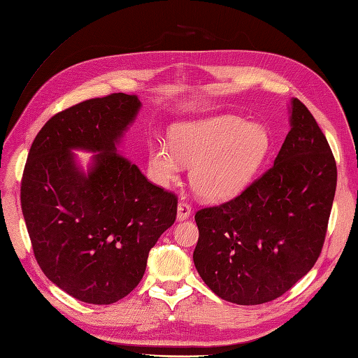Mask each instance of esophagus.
Listing matches in <instances>:
<instances>
[{
  "label": "esophagus",
  "instance_id": "34e87169",
  "mask_svg": "<svg viewBox=\"0 0 358 358\" xmlns=\"http://www.w3.org/2000/svg\"><path fill=\"white\" fill-rule=\"evenodd\" d=\"M191 216V206L187 201H179L178 204V221L188 220Z\"/></svg>",
  "mask_w": 358,
  "mask_h": 358
}]
</instances>
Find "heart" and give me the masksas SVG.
Segmentation results:
<instances>
[{
  "instance_id": "b5f03b06",
  "label": "heart",
  "mask_w": 358,
  "mask_h": 358,
  "mask_svg": "<svg viewBox=\"0 0 358 358\" xmlns=\"http://www.w3.org/2000/svg\"><path fill=\"white\" fill-rule=\"evenodd\" d=\"M270 136L259 124L220 115L173 128L171 146L154 142L149 164L159 182L176 179L183 164L192 167L191 185L208 201H224L242 192L262 167Z\"/></svg>"
}]
</instances>
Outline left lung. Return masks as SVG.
Returning a JSON list of instances; mask_svg holds the SVG:
<instances>
[{
	"mask_svg": "<svg viewBox=\"0 0 358 358\" xmlns=\"http://www.w3.org/2000/svg\"><path fill=\"white\" fill-rule=\"evenodd\" d=\"M289 133L262 178L241 196L196 213L194 264L216 296L262 305L287 292L317 263L338 182L315 117L291 100Z\"/></svg>",
	"mask_w": 358,
	"mask_h": 358,
	"instance_id": "left-lung-1",
	"label": "left lung"
}]
</instances>
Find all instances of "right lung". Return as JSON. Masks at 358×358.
I'll use <instances>...</instances> for the list:
<instances>
[{
	"mask_svg": "<svg viewBox=\"0 0 358 358\" xmlns=\"http://www.w3.org/2000/svg\"><path fill=\"white\" fill-rule=\"evenodd\" d=\"M142 107L110 94L52 116L31 145L20 203L40 268L71 297L110 305L142 280L148 255L178 212L117 145ZM73 150L96 155L83 171Z\"/></svg>",
	"mask_w": 358,
	"mask_h": 358,
	"instance_id": "obj_1",
	"label": "right lung"
}]
</instances>
